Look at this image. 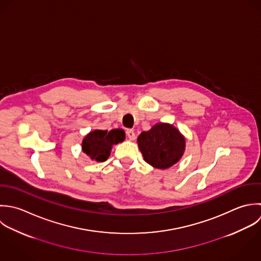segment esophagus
<instances>
[{
	"label": "esophagus",
	"instance_id": "esophagus-1",
	"mask_svg": "<svg viewBox=\"0 0 261 261\" xmlns=\"http://www.w3.org/2000/svg\"><path fill=\"white\" fill-rule=\"evenodd\" d=\"M126 136L130 141H134L136 139V135H135V132L133 129H127L126 130Z\"/></svg>",
	"mask_w": 261,
	"mask_h": 261
}]
</instances>
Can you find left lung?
<instances>
[{
  "mask_svg": "<svg viewBox=\"0 0 261 261\" xmlns=\"http://www.w3.org/2000/svg\"><path fill=\"white\" fill-rule=\"evenodd\" d=\"M139 148L147 163L159 169L171 167L182 157L185 140L173 125L158 123L138 138Z\"/></svg>",
  "mask_w": 261,
  "mask_h": 261,
  "instance_id": "8db88e82",
  "label": "left lung"
}]
</instances>
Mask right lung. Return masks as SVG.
Masks as SVG:
<instances>
[{
  "label": "right lung",
  "mask_w": 261,
  "mask_h": 261,
  "mask_svg": "<svg viewBox=\"0 0 261 261\" xmlns=\"http://www.w3.org/2000/svg\"><path fill=\"white\" fill-rule=\"evenodd\" d=\"M124 132L120 128L108 130L96 129L85 137L82 149L85 154L97 162H104L110 156L113 145L124 141Z\"/></svg>",
  "instance_id": "1"
}]
</instances>
